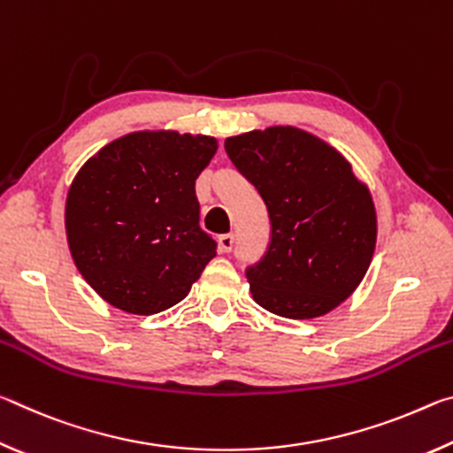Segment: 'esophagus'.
Here are the masks:
<instances>
[{
  "label": "esophagus",
  "instance_id": "34e87169",
  "mask_svg": "<svg viewBox=\"0 0 453 453\" xmlns=\"http://www.w3.org/2000/svg\"><path fill=\"white\" fill-rule=\"evenodd\" d=\"M219 251H224V254H227V251H232L234 248V234H224L219 235Z\"/></svg>",
  "mask_w": 453,
  "mask_h": 453
}]
</instances>
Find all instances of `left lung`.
I'll return each mask as SVG.
<instances>
[{"instance_id": "8db88e82", "label": "left lung", "mask_w": 453, "mask_h": 453, "mask_svg": "<svg viewBox=\"0 0 453 453\" xmlns=\"http://www.w3.org/2000/svg\"><path fill=\"white\" fill-rule=\"evenodd\" d=\"M232 164L262 196L272 232L245 278L264 310L324 316L351 296L372 264L375 210L348 159L297 127L227 137Z\"/></svg>"}]
</instances>
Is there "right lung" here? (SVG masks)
Listing matches in <instances>:
<instances>
[{"label":"right lung","instance_id":"add662e5","mask_svg":"<svg viewBox=\"0 0 453 453\" xmlns=\"http://www.w3.org/2000/svg\"><path fill=\"white\" fill-rule=\"evenodd\" d=\"M216 151L210 135L137 132L107 143L75 175L67 243L107 303L150 316L189 294L218 248L199 227L196 196Z\"/></svg>","mask_w":453,"mask_h":453}]
</instances>
